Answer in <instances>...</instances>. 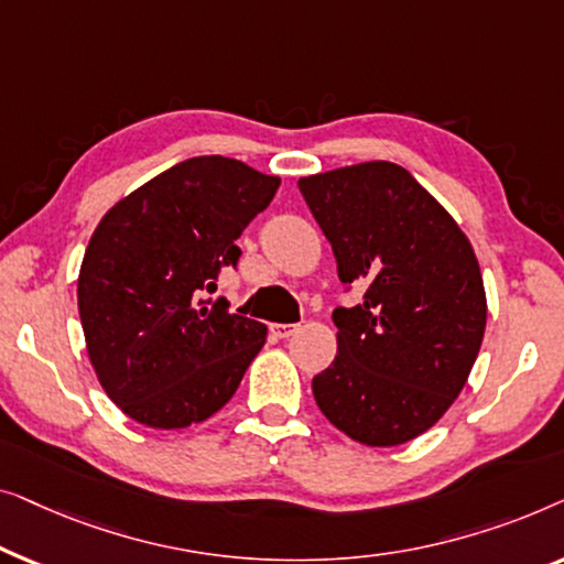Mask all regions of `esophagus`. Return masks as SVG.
Masks as SVG:
<instances>
[{
    "label": "esophagus",
    "instance_id": "1",
    "mask_svg": "<svg viewBox=\"0 0 564 564\" xmlns=\"http://www.w3.org/2000/svg\"><path fill=\"white\" fill-rule=\"evenodd\" d=\"M296 329H299V324H271V335L279 339L291 337Z\"/></svg>",
    "mask_w": 564,
    "mask_h": 564
}]
</instances>
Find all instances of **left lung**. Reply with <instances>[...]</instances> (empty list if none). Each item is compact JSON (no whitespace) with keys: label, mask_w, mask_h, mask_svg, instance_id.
Returning a JSON list of instances; mask_svg holds the SVG:
<instances>
[{"label":"left lung","mask_w":564,"mask_h":564,"mask_svg":"<svg viewBox=\"0 0 564 564\" xmlns=\"http://www.w3.org/2000/svg\"><path fill=\"white\" fill-rule=\"evenodd\" d=\"M347 289L337 306V358L312 380L316 406L370 447H393L440 422L463 391L482 332L486 291L475 252L401 165L370 161L301 178Z\"/></svg>","instance_id":"left-lung-1"}]
</instances>
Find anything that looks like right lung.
Wrapping results in <instances>:
<instances>
[{
  "mask_svg": "<svg viewBox=\"0 0 564 564\" xmlns=\"http://www.w3.org/2000/svg\"><path fill=\"white\" fill-rule=\"evenodd\" d=\"M279 186L235 158H186L94 229L78 314L101 386L134 422L181 430L235 395L268 327L202 291L217 289L221 268H237L235 240Z\"/></svg>",
  "mask_w": 564,
  "mask_h": 564,
  "instance_id": "right-lung-1",
  "label": "right lung"
}]
</instances>
